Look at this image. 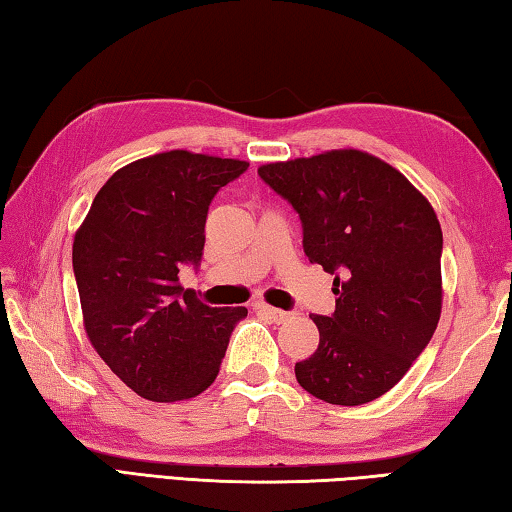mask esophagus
<instances>
[{
  "instance_id": "34e87169",
  "label": "esophagus",
  "mask_w": 512,
  "mask_h": 512,
  "mask_svg": "<svg viewBox=\"0 0 512 512\" xmlns=\"http://www.w3.org/2000/svg\"><path fill=\"white\" fill-rule=\"evenodd\" d=\"M253 307H255V311H259V314H266L268 318L275 320V323H282V320L289 316L287 311H282V309H275V307H271V305H266V302H255Z\"/></svg>"
}]
</instances>
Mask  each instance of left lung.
<instances>
[{"mask_svg": "<svg viewBox=\"0 0 512 512\" xmlns=\"http://www.w3.org/2000/svg\"><path fill=\"white\" fill-rule=\"evenodd\" d=\"M302 223L311 264L334 275L336 309L311 316L320 341L296 363L318 400L359 406L400 381L427 348L443 307V230L400 171L343 149L257 169Z\"/></svg>", "mask_w": 512, "mask_h": 512, "instance_id": "left-lung-1", "label": "left lung"}]
</instances>
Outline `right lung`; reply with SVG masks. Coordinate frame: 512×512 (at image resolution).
Masks as SVG:
<instances>
[{
    "label": "right lung",
    "mask_w": 512,
    "mask_h": 512,
    "mask_svg": "<svg viewBox=\"0 0 512 512\" xmlns=\"http://www.w3.org/2000/svg\"><path fill=\"white\" fill-rule=\"evenodd\" d=\"M244 160L167 151L126 164L94 196L72 266L88 339L128 388L151 402L203 393L219 375L246 307H207L178 284L201 264L205 219Z\"/></svg>",
    "instance_id": "right-lung-1"
}]
</instances>
